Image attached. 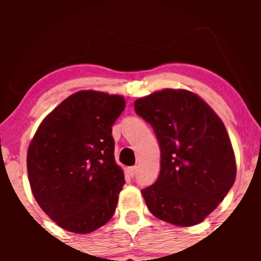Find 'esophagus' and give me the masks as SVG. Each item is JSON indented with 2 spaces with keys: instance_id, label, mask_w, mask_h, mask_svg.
<instances>
[{
  "instance_id": "obj_1",
  "label": "esophagus",
  "mask_w": 261,
  "mask_h": 261,
  "mask_svg": "<svg viewBox=\"0 0 261 261\" xmlns=\"http://www.w3.org/2000/svg\"><path fill=\"white\" fill-rule=\"evenodd\" d=\"M136 173H138V168H136V167L127 168V174L130 175V177H135Z\"/></svg>"
}]
</instances>
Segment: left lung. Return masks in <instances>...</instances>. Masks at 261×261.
<instances>
[{
  "mask_svg": "<svg viewBox=\"0 0 261 261\" xmlns=\"http://www.w3.org/2000/svg\"><path fill=\"white\" fill-rule=\"evenodd\" d=\"M160 146V173L141 189L155 217L177 226L202 222L233 186L236 163L225 125L197 94L163 89L135 101Z\"/></svg>",
  "mask_w": 261,
  "mask_h": 261,
  "instance_id": "8db88e82",
  "label": "left lung"
}]
</instances>
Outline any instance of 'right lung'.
Masks as SVG:
<instances>
[{"label":"right lung","mask_w":261,"mask_h":261,"mask_svg":"<svg viewBox=\"0 0 261 261\" xmlns=\"http://www.w3.org/2000/svg\"><path fill=\"white\" fill-rule=\"evenodd\" d=\"M123 109L117 94L77 92L44 118L29 145L34 197L64 230L92 232L114 216L125 177L115 162L112 125Z\"/></svg>","instance_id":"1"}]
</instances>
